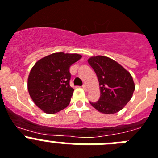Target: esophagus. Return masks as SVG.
Returning a JSON list of instances; mask_svg holds the SVG:
<instances>
[{
  "label": "esophagus",
  "mask_w": 158,
  "mask_h": 158,
  "mask_svg": "<svg viewBox=\"0 0 158 158\" xmlns=\"http://www.w3.org/2000/svg\"><path fill=\"white\" fill-rule=\"evenodd\" d=\"M82 88L84 89L85 90V91H87V90H88V88H87V86H86L85 85H84L82 86Z\"/></svg>",
  "instance_id": "obj_1"
}]
</instances>
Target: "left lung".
<instances>
[{
  "label": "left lung",
  "mask_w": 158,
  "mask_h": 158,
  "mask_svg": "<svg viewBox=\"0 0 158 158\" xmlns=\"http://www.w3.org/2000/svg\"><path fill=\"white\" fill-rule=\"evenodd\" d=\"M88 62L98 76L101 92L100 99L90 102L91 106L105 114L119 112L130 101L135 90L131 74L107 56H91Z\"/></svg>",
  "instance_id": "left-lung-1"
}]
</instances>
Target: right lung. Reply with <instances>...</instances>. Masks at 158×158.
I'll return each mask as SVG.
<instances>
[{
	"instance_id": "right-lung-1",
	"label": "right lung",
	"mask_w": 158,
	"mask_h": 158,
	"mask_svg": "<svg viewBox=\"0 0 158 158\" xmlns=\"http://www.w3.org/2000/svg\"><path fill=\"white\" fill-rule=\"evenodd\" d=\"M81 57L77 53L55 52L33 65L28 77V90L44 113L56 114L69 106L74 91L69 85V68Z\"/></svg>"
}]
</instances>
